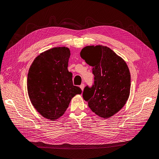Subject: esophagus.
Wrapping results in <instances>:
<instances>
[{"instance_id":"obj_1","label":"esophagus","mask_w":159,"mask_h":159,"mask_svg":"<svg viewBox=\"0 0 159 159\" xmlns=\"http://www.w3.org/2000/svg\"><path fill=\"white\" fill-rule=\"evenodd\" d=\"M80 88H81V89L83 91L84 90V87H85V85L84 84H81V85L80 86Z\"/></svg>"}]
</instances>
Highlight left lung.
I'll list each match as a JSON object with an SVG mask.
<instances>
[{
  "label": "left lung",
  "instance_id": "8db88e82",
  "mask_svg": "<svg viewBox=\"0 0 159 159\" xmlns=\"http://www.w3.org/2000/svg\"><path fill=\"white\" fill-rule=\"evenodd\" d=\"M81 57L93 66L94 84L86 86L84 99L97 116L109 118L126 104L130 90V74L125 61L110 48L88 46L81 49Z\"/></svg>",
  "mask_w": 159,
  "mask_h": 159
}]
</instances>
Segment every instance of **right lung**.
I'll return each mask as SVG.
<instances>
[{
    "mask_svg": "<svg viewBox=\"0 0 159 159\" xmlns=\"http://www.w3.org/2000/svg\"><path fill=\"white\" fill-rule=\"evenodd\" d=\"M70 52L57 47L46 51L36 57L29 68L27 91L30 102L41 116L51 120L65 113L81 89L74 86L72 74L68 70Z\"/></svg>",
    "mask_w": 159,
    "mask_h": 159,
    "instance_id": "add662e5",
    "label": "right lung"
}]
</instances>
